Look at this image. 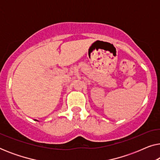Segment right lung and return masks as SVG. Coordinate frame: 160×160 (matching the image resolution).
Masks as SVG:
<instances>
[{"label":"right lung","mask_w":160,"mask_h":160,"mask_svg":"<svg viewBox=\"0 0 160 160\" xmlns=\"http://www.w3.org/2000/svg\"><path fill=\"white\" fill-rule=\"evenodd\" d=\"M36 121H38V120H36Z\"/></svg>","instance_id":"1"}]
</instances>
